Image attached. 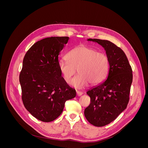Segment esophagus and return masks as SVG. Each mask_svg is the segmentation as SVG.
<instances>
[{"instance_id": "obj_1", "label": "esophagus", "mask_w": 148, "mask_h": 148, "mask_svg": "<svg viewBox=\"0 0 148 148\" xmlns=\"http://www.w3.org/2000/svg\"><path fill=\"white\" fill-rule=\"evenodd\" d=\"M83 95V92H81V91H77V95L78 96H82Z\"/></svg>"}]
</instances>
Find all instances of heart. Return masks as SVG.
I'll list each match as a JSON object with an SVG mask.
<instances>
[{
  "mask_svg": "<svg viewBox=\"0 0 148 148\" xmlns=\"http://www.w3.org/2000/svg\"><path fill=\"white\" fill-rule=\"evenodd\" d=\"M66 57L67 60L62 59L58 62V68L67 83L70 82L77 69L78 74L71 82V86L76 88H83L89 83L92 85L99 83L108 73V57L93 47L77 46L67 53Z\"/></svg>",
  "mask_w": 148,
  "mask_h": 148,
  "instance_id": "heart-1",
  "label": "heart"
}]
</instances>
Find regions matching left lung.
<instances>
[{
	"mask_svg": "<svg viewBox=\"0 0 148 148\" xmlns=\"http://www.w3.org/2000/svg\"><path fill=\"white\" fill-rule=\"evenodd\" d=\"M104 48L109 58L107 79L89 89L90 104L84 110L88 122L96 127H104L114 121L127 108L133 81L132 67L124 52L107 40L88 39Z\"/></svg>",
	"mask_w": 148,
	"mask_h": 148,
	"instance_id": "left-lung-1",
	"label": "left lung"
}]
</instances>
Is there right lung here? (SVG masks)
I'll return each mask as SVG.
<instances>
[{"label":"right lung","instance_id":"right-lung-1","mask_svg":"<svg viewBox=\"0 0 148 148\" xmlns=\"http://www.w3.org/2000/svg\"><path fill=\"white\" fill-rule=\"evenodd\" d=\"M69 38L50 37L34 43L26 53L19 80L23 105L44 122L56 120L65 103L76 96L58 68L59 55Z\"/></svg>","mask_w":148,"mask_h":148}]
</instances>
